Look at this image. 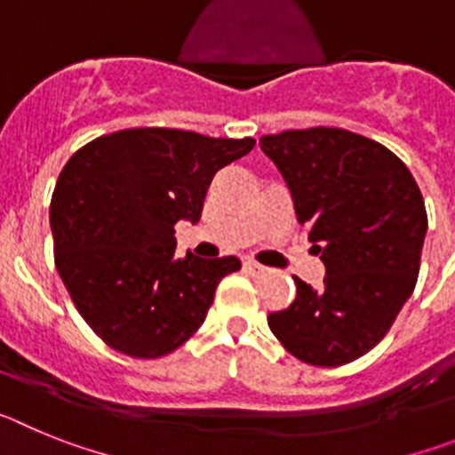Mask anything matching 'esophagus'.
I'll return each mask as SVG.
<instances>
[{"mask_svg":"<svg viewBox=\"0 0 455 455\" xmlns=\"http://www.w3.org/2000/svg\"><path fill=\"white\" fill-rule=\"evenodd\" d=\"M243 268H246L248 273H252V275H259V273L267 271V268H264L262 264H257L255 259H246V262H243Z\"/></svg>","mask_w":455,"mask_h":455,"instance_id":"esophagus-1","label":"esophagus"}]
</instances>
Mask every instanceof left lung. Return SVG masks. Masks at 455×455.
I'll return each mask as SVG.
<instances>
[{
	"instance_id": "1",
	"label": "left lung",
	"mask_w": 455,
	"mask_h": 455,
	"mask_svg": "<svg viewBox=\"0 0 455 455\" xmlns=\"http://www.w3.org/2000/svg\"><path fill=\"white\" fill-rule=\"evenodd\" d=\"M259 146L325 264L319 289L293 277L296 300L268 315V328L303 363H353L387 335L417 284L428 230L419 187L394 152L337 127L267 134Z\"/></svg>"
}]
</instances>
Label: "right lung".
<instances>
[{"label":"right lung","mask_w":455,"mask_h":455,"mask_svg":"<svg viewBox=\"0 0 455 455\" xmlns=\"http://www.w3.org/2000/svg\"><path fill=\"white\" fill-rule=\"evenodd\" d=\"M255 139L136 127L100 136L68 159L50 204L54 264L95 335L155 360L203 325L236 257H175V223H198L216 172Z\"/></svg>","instance_id":"add662e5"}]
</instances>
